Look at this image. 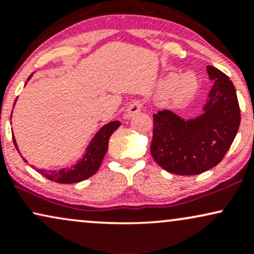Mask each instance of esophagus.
I'll return each mask as SVG.
<instances>
[{"mask_svg": "<svg viewBox=\"0 0 254 254\" xmlns=\"http://www.w3.org/2000/svg\"><path fill=\"white\" fill-rule=\"evenodd\" d=\"M141 110H142V104L141 103H138V101H136V103H132L129 107H127V112H125V117H127V118L133 117V116L137 115V113L141 112Z\"/></svg>", "mask_w": 254, "mask_h": 254, "instance_id": "34e87169", "label": "esophagus"}]
</instances>
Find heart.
<instances>
[{"instance_id":"obj_1","label":"heart","mask_w":254,"mask_h":254,"mask_svg":"<svg viewBox=\"0 0 254 254\" xmlns=\"http://www.w3.org/2000/svg\"><path fill=\"white\" fill-rule=\"evenodd\" d=\"M197 87V77L192 72H185L180 76H178L177 74H171L162 78L159 86V92L162 95L171 93L172 101L174 104L182 105L188 103L193 97Z\"/></svg>"}]
</instances>
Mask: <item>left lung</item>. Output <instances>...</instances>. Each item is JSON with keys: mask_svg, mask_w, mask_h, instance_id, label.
Wrapping results in <instances>:
<instances>
[{"mask_svg": "<svg viewBox=\"0 0 254 254\" xmlns=\"http://www.w3.org/2000/svg\"><path fill=\"white\" fill-rule=\"evenodd\" d=\"M214 81L202 113L185 119L170 110L154 115L150 153L157 165L178 176H196L220 164L237 136L240 107L229 77L206 66Z\"/></svg>", "mask_w": 254, "mask_h": 254, "instance_id": "obj_1", "label": "left lung"}]
</instances>
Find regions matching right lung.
I'll return each instance as SVG.
<instances>
[{
  "label": "right lung",
  "instance_id": "1",
  "mask_svg": "<svg viewBox=\"0 0 254 254\" xmlns=\"http://www.w3.org/2000/svg\"><path fill=\"white\" fill-rule=\"evenodd\" d=\"M32 77V75L27 78V81ZM27 83V82H26ZM121 127V122L113 121L110 123L105 124L100 130L95 133L94 137L90 139L88 147L86 148L83 156L75 165L70 167L61 168V170H37L40 174L48 179L60 184H74L82 182V180L88 179L93 174L97 173V171L100 167L103 159L106 154L107 148H109V139L111 135L115 132L118 127ZM14 144L17 148L15 138L13 137ZM24 159V157H22ZM25 160V159H24ZM26 161V160H25Z\"/></svg>",
  "mask_w": 254,
  "mask_h": 254
}]
</instances>
